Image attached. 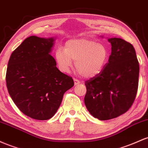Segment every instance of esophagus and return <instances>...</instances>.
<instances>
[{"label": "esophagus", "mask_w": 148, "mask_h": 148, "mask_svg": "<svg viewBox=\"0 0 148 148\" xmlns=\"http://www.w3.org/2000/svg\"><path fill=\"white\" fill-rule=\"evenodd\" d=\"M80 82L78 80V79H74V84L75 85H77V84H79Z\"/></svg>", "instance_id": "esophagus-1"}]
</instances>
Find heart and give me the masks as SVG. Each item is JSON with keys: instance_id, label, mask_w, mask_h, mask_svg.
<instances>
[{"instance_id": "b5f03b06", "label": "heart", "mask_w": 148, "mask_h": 148, "mask_svg": "<svg viewBox=\"0 0 148 148\" xmlns=\"http://www.w3.org/2000/svg\"><path fill=\"white\" fill-rule=\"evenodd\" d=\"M59 69L69 73L75 61V68L85 78L96 77L102 72L108 61L109 51L104 44L90 38L70 40L65 49L59 48L55 54Z\"/></svg>"}]
</instances>
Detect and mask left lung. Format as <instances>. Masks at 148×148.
<instances>
[{
	"mask_svg": "<svg viewBox=\"0 0 148 148\" xmlns=\"http://www.w3.org/2000/svg\"><path fill=\"white\" fill-rule=\"evenodd\" d=\"M111 54L102 72L85 81L84 104L94 117L108 120L128 111L136 99L139 64L134 47L123 39L112 38Z\"/></svg>",
	"mask_w": 148,
	"mask_h": 148,
	"instance_id": "obj_1",
	"label": "left lung"
}]
</instances>
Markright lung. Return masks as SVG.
Returning <instances> with one entry per match:
<instances>
[{
  "label": "right lung",
  "instance_id": "obj_1",
  "mask_svg": "<svg viewBox=\"0 0 148 148\" xmlns=\"http://www.w3.org/2000/svg\"><path fill=\"white\" fill-rule=\"evenodd\" d=\"M54 41V38L30 36L12 53L8 64L10 96L23 113L38 120L52 118L64 93L74 85L72 77L56 68L49 54Z\"/></svg>",
  "mask_w": 148,
  "mask_h": 148
}]
</instances>
